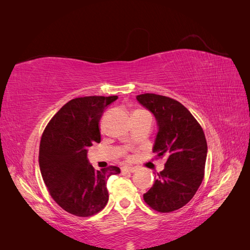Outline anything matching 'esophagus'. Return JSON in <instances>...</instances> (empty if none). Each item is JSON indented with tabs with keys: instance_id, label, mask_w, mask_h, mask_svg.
<instances>
[{
	"instance_id": "1",
	"label": "esophagus",
	"mask_w": 250,
	"mask_h": 250,
	"mask_svg": "<svg viewBox=\"0 0 250 250\" xmlns=\"http://www.w3.org/2000/svg\"><path fill=\"white\" fill-rule=\"evenodd\" d=\"M135 171H137V168H135V167H123V168H122V172L134 173Z\"/></svg>"
}]
</instances>
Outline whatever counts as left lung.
<instances>
[{
	"instance_id": "8db88e82",
	"label": "left lung",
	"mask_w": 250,
	"mask_h": 250,
	"mask_svg": "<svg viewBox=\"0 0 250 250\" xmlns=\"http://www.w3.org/2000/svg\"><path fill=\"white\" fill-rule=\"evenodd\" d=\"M138 101L155 116L158 125L153 152L166 157L165 169L144 194L148 206L160 213L185 207L204 177L208 144L202 127L192 113L172 98L142 94Z\"/></svg>"
}]
</instances>
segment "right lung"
<instances>
[{"label": "right lung", "mask_w": 250, "mask_h": 250, "mask_svg": "<svg viewBox=\"0 0 250 250\" xmlns=\"http://www.w3.org/2000/svg\"><path fill=\"white\" fill-rule=\"evenodd\" d=\"M117 96L80 97L60 108L44 128L40 145V168L51 197L67 213L93 216L108 201L106 181L121 171L109 166L95 170L87 149L100 143L99 122Z\"/></svg>", "instance_id": "1"}]
</instances>
